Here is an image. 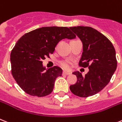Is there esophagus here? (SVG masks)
Wrapping results in <instances>:
<instances>
[{
    "label": "esophagus",
    "mask_w": 122,
    "mask_h": 122,
    "mask_svg": "<svg viewBox=\"0 0 122 122\" xmlns=\"http://www.w3.org/2000/svg\"><path fill=\"white\" fill-rule=\"evenodd\" d=\"M63 75H71V73H69V72H66V71H63Z\"/></svg>",
    "instance_id": "obj_1"
}]
</instances>
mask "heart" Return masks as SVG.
Returning <instances> with one entry per match:
<instances>
[{
	"instance_id": "obj_1",
	"label": "heart",
	"mask_w": 122,
	"mask_h": 122,
	"mask_svg": "<svg viewBox=\"0 0 122 122\" xmlns=\"http://www.w3.org/2000/svg\"><path fill=\"white\" fill-rule=\"evenodd\" d=\"M59 64L64 70H69L70 68V63L68 61H59Z\"/></svg>"
}]
</instances>
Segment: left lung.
<instances>
[{
	"label": "left lung",
	"instance_id": "left-lung-1",
	"mask_svg": "<svg viewBox=\"0 0 122 122\" xmlns=\"http://www.w3.org/2000/svg\"><path fill=\"white\" fill-rule=\"evenodd\" d=\"M70 29L83 42V51L79 66L89 68L85 76L79 71L73 73L76 76L77 81L71 85L70 89L78 97L93 96L108 84L117 69L114 46L103 34L91 27H71Z\"/></svg>",
	"mask_w": 122,
	"mask_h": 122
}]
</instances>
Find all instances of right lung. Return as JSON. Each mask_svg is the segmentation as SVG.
<instances>
[{"label":"right lung","mask_w":122,"mask_h":122,"mask_svg":"<svg viewBox=\"0 0 122 122\" xmlns=\"http://www.w3.org/2000/svg\"><path fill=\"white\" fill-rule=\"evenodd\" d=\"M75 37L66 27H43L25 34L17 41L10 53L11 73L24 92L38 97L51 93L63 71L56 66L46 70L42 61L46 56L49 58L59 41Z\"/></svg>","instance_id":"1"}]
</instances>
